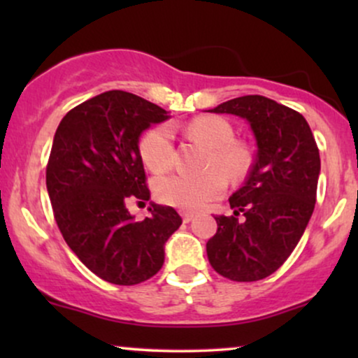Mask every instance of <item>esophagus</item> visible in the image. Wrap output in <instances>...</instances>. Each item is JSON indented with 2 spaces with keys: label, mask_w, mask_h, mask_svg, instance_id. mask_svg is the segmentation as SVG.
I'll return each instance as SVG.
<instances>
[{
  "label": "esophagus",
  "mask_w": 358,
  "mask_h": 358,
  "mask_svg": "<svg viewBox=\"0 0 358 358\" xmlns=\"http://www.w3.org/2000/svg\"><path fill=\"white\" fill-rule=\"evenodd\" d=\"M182 219H183L185 224H188V222H190V220L193 219V213H192V212H183V213H182Z\"/></svg>",
  "instance_id": "34e87169"
}]
</instances>
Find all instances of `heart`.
I'll return each mask as SVG.
<instances>
[{
	"label": "heart",
	"mask_w": 358,
	"mask_h": 358,
	"mask_svg": "<svg viewBox=\"0 0 358 358\" xmlns=\"http://www.w3.org/2000/svg\"><path fill=\"white\" fill-rule=\"evenodd\" d=\"M192 138L210 146L203 173H171L155 182V193L163 203L183 210H199L227 188V176L241 178L248 171L249 156L234 143V129L225 119L217 116L196 117L187 127ZM139 155L155 173L170 170L175 163V134L170 124L151 127L139 141ZM224 171L222 172L220 168Z\"/></svg>",
	"instance_id": "heart-1"
}]
</instances>
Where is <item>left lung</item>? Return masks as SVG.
Here are the masks:
<instances>
[{
	"instance_id": "8db88e82",
	"label": "left lung",
	"mask_w": 358,
	"mask_h": 358,
	"mask_svg": "<svg viewBox=\"0 0 358 358\" xmlns=\"http://www.w3.org/2000/svg\"><path fill=\"white\" fill-rule=\"evenodd\" d=\"M210 113L244 117L257 153L244 185L229 199L234 213L215 217L208 261L231 281H259L285 264L310 222L320 176L318 146L301 114L264 96L236 97Z\"/></svg>"
}]
</instances>
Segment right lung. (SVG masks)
<instances>
[{"label":"right lung","mask_w":358,"mask_h":358,"mask_svg":"<svg viewBox=\"0 0 358 358\" xmlns=\"http://www.w3.org/2000/svg\"><path fill=\"white\" fill-rule=\"evenodd\" d=\"M166 110L108 90L69 110L55 131L47 190L62 236L96 276L133 286L165 262V242L182 225L175 208L151 203L145 220L127 212L131 200H150L139 136Z\"/></svg>","instance_id":"1"}]
</instances>
